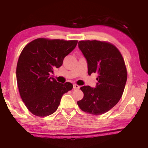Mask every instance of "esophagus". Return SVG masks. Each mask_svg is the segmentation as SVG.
<instances>
[{
  "instance_id": "esophagus-1",
  "label": "esophagus",
  "mask_w": 148,
  "mask_h": 148,
  "mask_svg": "<svg viewBox=\"0 0 148 148\" xmlns=\"http://www.w3.org/2000/svg\"><path fill=\"white\" fill-rule=\"evenodd\" d=\"M79 86H78V85H77V84H74V86H73V88H74V89H79Z\"/></svg>"
}]
</instances>
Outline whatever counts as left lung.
<instances>
[{
	"label": "left lung",
	"mask_w": 148,
	"mask_h": 148,
	"mask_svg": "<svg viewBox=\"0 0 148 148\" xmlns=\"http://www.w3.org/2000/svg\"><path fill=\"white\" fill-rule=\"evenodd\" d=\"M78 47L87 61L88 74H98L95 88L83 86L84 98L77 102L82 111L99 116L117 104L127 78L124 59L119 49L110 42L81 40Z\"/></svg>",
	"instance_id": "left-lung-1"
}]
</instances>
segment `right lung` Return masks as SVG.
<instances>
[{
	"label": "right lung",
	"mask_w": 148,
	"mask_h": 148,
	"mask_svg": "<svg viewBox=\"0 0 148 148\" xmlns=\"http://www.w3.org/2000/svg\"><path fill=\"white\" fill-rule=\"evenodd\" d=\"M77 44V40L40 38L22 50L17 64V86L22 101L34 116L53 114L62 95L73 87L70 82L59 83L49 75L53 68L61 66Z\"/></svg>",
	"instance_id": "right-lung-1"
}]
</instances>
